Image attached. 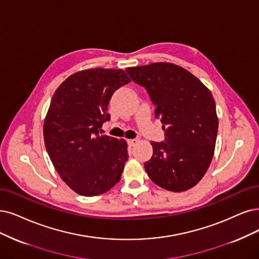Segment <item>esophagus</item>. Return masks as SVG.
Returning a JSON list of instances; mask_svg holds the SVG:
<instances>
[{
  "label": "esophagus",
  "instance_id": "obj_1",
  "mask_svg": "<svg viewBox=\"0 0 259 259\" xmlns=\"http://www.w3.org/2000/svg\"><path fill=\"white\" fill-rule=\"evenodd\" d=\"M127 142H128V145L130 147H132V146H135L137 144V143L139 142V140L138 139H131V140H128Z\"/></svg>",
  "mask_w": 259,
  "mask_h": 259
}]
</instances>
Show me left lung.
I'll return each mask as SVG.
<instances>
[{"label":"left lung","instance_id":"1","mask_svg":"<svg viewBox=\"0 0 259 259\" xmlns=\"http://www.w3.org/2000/svg\"><path fill=\"white\" fill-rule=\"evenodd\" d=\"M131 80L144 88L162 122L164 141L150 142L144 166L156 185L173 192L194 187L212 160L219 121L212 94L196 76L169 63L129 67Z\"/></svg>","mask_w":259,"mask_h":259}]
</instances>
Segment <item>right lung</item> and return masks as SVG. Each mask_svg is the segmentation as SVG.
Listing matches in <instances>:
<instances>
[{
  "mask_svg": "<svg viewBox=\"0 0 259 259\" xmlns=\"http://www.w3.org/2000/svg\"><path fill=\"white\" fill-rule=\"evenodd\" d=\"M130 79L121 69L95 68L67 78L53 95L44 123L45 145L66 185L83 196L116 185L128 160L124 140L101 135L113 94Z\"/></svg>",
  "mask_w": 259,
  "mask_h": 259,
  "instance_id": "obj_1",
  "label": "right lung"
}]
</instances>
